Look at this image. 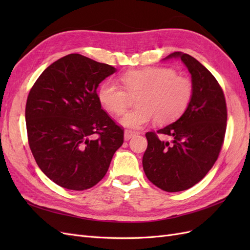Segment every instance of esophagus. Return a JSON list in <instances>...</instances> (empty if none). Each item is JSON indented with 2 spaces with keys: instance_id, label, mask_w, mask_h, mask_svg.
Segmentation results:
<instances>
[{
  "instance_id": "esophagus-1",
  "label": "esophagus",
  "mask_w": 250,
  "mask_h": 250,
  "mask_svg": "<svg viewBox=\"0 0 250 250\" xmlns=\"http://www.w3.org/2000/svg\"><path fill=\"white\" fill-rule=\"evenodd\" d=\"M137 134H138L137 131L126 129V130L124 131V139H125V141H128V140H130L131 138H133L134 135H137Z\"/></svg>"
}]
</instances>
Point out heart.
I'll use <instances>...</instances> for the list:
<instances>
[{"label": "heart", "mask_w": 250, "mask_h": 250, "mask_svg": "<svg viewBox=\"0 0 250 250\" xmlns=\"http://www.w3.org/2000/svg\"><path fill=\"white\" fill-rule=\"evenodd\" d=\"M120 82L105 81L98 89L102 106L115 115L124 113L135 97L137 107L121 119L126 127L142 128L154 119L165 124L179 118L190 104L193 85L190 79L170 67L149 66L121 75Z\"/></svg>", "instance_id": "1"}]
</instances>
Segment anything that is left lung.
Instances as JSON below:
<instances>
[{
  "instance_id": "obj_1",
  "label": "left lung",
  "mask_w": 250,
  "mask_h": 250,
  "mask_svg": "<svg viewBox=\"0 0 250 250\" xmlns=\"http://www.w3.org/2000/svg\"><path fill=\"white\" fill-rule=\"evenodd\" d=\"M172 57H180L191 73L193 96L176 122L146 133L143 168L157 188L179 192L198 184L213 168L224 142L228 108L222 87L206 66L186 53L167 56ZM158 134L173 141H161Z\"/></svg>"
}]
</instances>
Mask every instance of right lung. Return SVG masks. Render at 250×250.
Wrapping results in <instances>:
<instances>
[{
  "label": "right lung",
  "mask_w": 250,
  "mask_h": 250,
  "mask_svg": "<svg viewBox=\"0 0 250 250\" xmlns=\"http://www.w3.org/2000/svg\"><path fill=\"white\" fill-rule=\"evenodd\" d=\"M113 66L80 54L53 62L26 103L29 147L40 169L67 190L83 191L105 176L124 129L101 108L97 87Z\"/></svg>",
  "instance_id": "add662e5"
}]
</instances>
